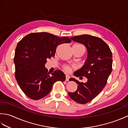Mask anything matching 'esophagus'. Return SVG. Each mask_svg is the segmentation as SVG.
I'll return each mask as SVG.
<instances>
[{
  "label": "esophagus",
  "instance_id": "obj_1",
  "mask_svg": "<svg viewBox=\"0 0 128 128\" xmlns=\"http://www.w3.org/2000/svg\"><path fill=\"white\" fill-rule=\"evenodd\" d=\"M69 78H70V76H69L66 75V81H68L69 80Z\"/></svg>",
  "mask_w": 128,
  "mask_h": 128
}]
</instances>
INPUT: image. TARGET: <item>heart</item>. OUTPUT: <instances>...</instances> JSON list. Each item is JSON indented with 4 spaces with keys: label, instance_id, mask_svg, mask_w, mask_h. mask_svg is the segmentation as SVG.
<instances>
[{
    "label": "heart",
    "instance_id": "heart-1",
    "mask_svg": "<svg viewBox=\"0 0 128 128\" xmlns=\"http://www.w3.org/2000/svg\"><path fill=\"white\" fill-rule=\"evenodd\" d=\"M76 45H78V46H80V47H82L84 48V46H81V45H79V44H76ZM62 69H63L64 71L66 72H70V71H71V70H72V66H69V65H64L63 67H62Z\"/></svg>",
    "mask_w": 128,
    "mask_h": 128
}]
</instances>
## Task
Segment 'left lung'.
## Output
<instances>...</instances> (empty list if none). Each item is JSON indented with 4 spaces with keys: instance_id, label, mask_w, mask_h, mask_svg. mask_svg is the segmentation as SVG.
Wrapping results in <instances>:
<instances>
[{
    "instance_id": "8db88e82",
    "label": "left lung",
    "mask_w": 128,
    "mask_h": 128,
    "mask_svg": "<svg viewBox=\"0 0 128 128\" xmlns=\"http://www.w3.org/2000/svg\"><path fill=\"white\" fill-rule=\"evenodd\" d=\"M71 39L85 46L88 56L85 63L74 75L82 79L88 78L86 83L80 82L74 78L69 81L76 82L77 90L69 92L72 100L80 104H86L94 98L104 88L112 70V53L108 45L99 37L82 34Z\"/></svg>"
}]
</instances>
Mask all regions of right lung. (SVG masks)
<instances>
[{"label": "right lung", "mask_w": 128, "mask_h": 128, "mask_svg": "<svg viewBox=\"0 0 128 128\" xmlns=\"http://www.w3.org/2000/svg\"><path fill=\"white\" fill-rule=\"evenodd\" d=\"M71 41L67 37L35 32L26 35L18 42L14 59L15 76L20 88L30 98H42L50 93L56 81L66 80L61 70H55L50 75L44 66L47 59L55 56L58 46Z\"/></svg>", "instance_id": "1"}]
</instances>
